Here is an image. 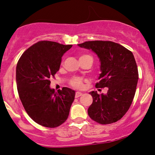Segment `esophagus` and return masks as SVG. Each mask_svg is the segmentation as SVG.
Listing matches in <instances>:
<instances>
[{
	"label": "esophagus",
	"mask_w": 155,
	"mask_h": 155,
	"mask_svg": "<svg viewBox=\"0 0 155 155\" xmlns=\"http://www.w3.org/2000/svg\"><path fill=\"white\" fill-rule=\"evenodd\" d=\"M83 94L81 93V92H80V91H76V94H75V97H76V98H78V97H81V96Z\"/></svg>",
	"instance_id": "esophagus-1"
}]
</instances>
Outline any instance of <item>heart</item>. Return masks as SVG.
I'll list each match as a JSON object with an SVG mask.
<instances>
[{"label":"heart","instance_id":"heart-1","mask_svg":"<svg viewBox=\"0 0 155 155\" xmlns=\"http://www.w3.org/2000/svg\"><path fill=\"white\" fill-rule=\"evenodd\" d=\"M89 56V55H83V56H81V57H83V56ZM71 84L74 87H77V88L81 87V86H82L81 80L79 79H77V78H75V79H73L71 80Z\"/></svg>","mask_w":155,"mask_h":155}]
</instances>
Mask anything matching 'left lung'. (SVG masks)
Here are the masks:
<instances>
[{
    "mask_svg": "<svg viewBox=\"0 0 155 155\" xmlns=\"http://www.w3.org/2000/svg\"><path fill=\"white\" fill-rule=\"evenodd\" d=\"M91 50L100 62L97 88H108L106 94H89L93 102L88 109L90 118L101 124L116 122L126 114L134 99L139 79L134 55L121 45L112 41H92L78 44Z\"/></svg>",
    "mask_w": 155,
    "mask_h": 155,
    "instance_id": "obj_1",
    "label": "left lung"
}]
</instances>
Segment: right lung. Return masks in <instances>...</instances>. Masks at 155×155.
I'll list each match as a JSON object with an SVG mask.
<instances>
[{
	"instance_id": "add662e5",
	"label": "right lung",
	"mask_w": 155,
	"mask_h": 155,
	"mask_svg": "<svg viewBox=\"0 0 155 155\" xmlns=\"http://www.w3.org/2000/svg\"><path fill=\"white\" fill-rule=\"evenodd\" d=\"M72 45L48 41L37 42L21 56L15 79L19 97L28 116L37 124L54 128L67 119L75 91L50 87V78L60 68L63 55Z\"/></svg>"
}]
</instances>
